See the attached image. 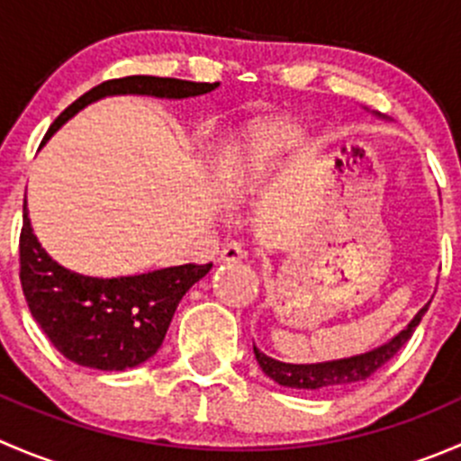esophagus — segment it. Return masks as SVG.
<instances>
[{
	"instance_id": "esophagus-1",
	"label": "esophagus",
	"mask_w": 461,
	"mask_h": 461,
	"mask_svg": "<svg viewBox=\"0 0 461 461\" xmlns=\"http://www.w3.org/2000/svg\"><path fill=\"white\" fill-rule=\"evenodd\" d=\"M248 257V249H245L243 243H236V240H230V243L222 245L221 249V260L222 263H239Z\"/></svg>"
}]
</instances>
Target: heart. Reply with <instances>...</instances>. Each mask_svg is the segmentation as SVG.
<instances>
[{
    "label": "heart",
    "mask_w": 461,
    "mask_h": 461,
    "mask_svg": "<svg viewBox=\"0 0 461 461\" xmlns=\"http://www.w3.org/2000/svg\"><path fill=\"white\" fill-rule=\"evenodd\" d=\"M303 140V129L290 118H263L236 133L218 153V171L234 196L254 192L267 180L290 149Z\"/></svg>",
    "instance_id": "b5f03b06"
}]
</instances>
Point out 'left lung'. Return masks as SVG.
I'll return each instance as SVG.
<instances>
[{"label":"left lung","mask_w":461,"mask_h":461,"mask_svg":"<svg viewBox=\"0 0 461 461\" xmlns=\"http://www.w3.org/2000/svg\"><path fill=\"white\" fill-rule=\"evenodd\" d=\"M430 303H426L420 312L415 314V319L397 334V337L390 339L384 346L375 348V350L364 352V355L348 357V359H334V361H323V364H283V361L272 359L265 352H260L254 346V355L265 375L269 379L276 381L278 385H285V388H299V390H321V393H332V390L346 388V385L357 384V381H364L368 376H373L376 370L384 364H388L399 350H402L403 343L412 337L415 328L420 325L421 317L426 314Z\"/></svg>","instance_id":"left-lung-1"}]
</instances>
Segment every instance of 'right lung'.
<instances>
[{"label": "right lung", "mask_w": 461, "mask_h": 461, "mask_svg": "<svg viewBox=\"0 0 461 461\" xmlns=\"http://www.w3.org/2000/svg\"><path fill=\"white\" fill-rule=\"evenodd\" d=\"M218 82L129 76L102 82L58 115L44 142L91 102L106 95H153L167 100L204 95ZM212 269L176 265L136 276H82L55 263L32 234L24 204L20 234V281L32 319L68 361L93 370H127L144 364L162 346L180 299Z\"/></svg>", "instance_id": "1"}]
</instances>
